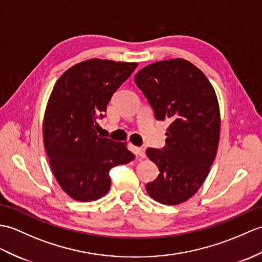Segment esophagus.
Instances as JSON below:
<instances>
[{"instance_id": "34e87169", "label": "esophagus", "mask_w": 262, "mask_h": 262, "mask_svg": "<svg viewBox=\"0 0 262 262\" xmlns=\"http://www.w3.org/2000/svg\"><path fill=\"white\" fill-rule=\"evenodd\" d=\"M137 150V155L141 157V159H144V157L146 156V153H145V148L144 147H139L136 149Z\"/></svg>"}]
</instances>
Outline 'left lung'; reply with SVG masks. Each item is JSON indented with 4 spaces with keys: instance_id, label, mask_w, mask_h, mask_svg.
<instances>
[{
    "instance_id": "left-lung-1",
    "label": "left lung",
    "mask_w": 262,
    "mask_h": 262,
    "mask_svg": "<svg viewBox=\"0 0 262 262\" xmlns=\"http://www.w3.org/2000/svg\"><path fill=\"white\" fill-rule=\"evenodd\" d=\"M135 82L155 118L171 121L166 145L146 150L160 169L146 191L162 204H180L196 193L215 159L221 124L215 91L203 72L184 59L146 66Z\"/></svg>"
}]
</instances>
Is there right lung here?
<instances>
[{
    "label": "right lung",
    "instance_id": "1",
    "mask_svg": "<svg viewBox=\"0 0 262 262\" xmlns=\"http://www.w3.org/2000/svg\"><path fill=\"white\" fill-rule=\"evenodd\" d=\"M135 62L90 59L58 79L43 119V141L54 178L70 198L98 200L111 187V169L135 159L126 143L97 134L115 91L136 69Z\"/></svg>",
    "mask_w": 262,
    "mask_h": 262
}]
</instances>
